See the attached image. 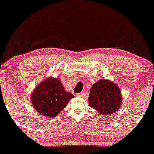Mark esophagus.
<instances>
[{
  "label": "esophagus",
  "mask_w": 154,
  "mask_h": 154,
  "mask_svg": "<svg viewBox=\"0 0 154 154\" xmlns=\"http://www.w3.org/2000/svg\"><path fill=\"white\" fill-rule=\"evenodd\" d=\"M85 92L83 91V92H81V93L78 94V96L80 97H83L85 96Z\"/></svg>",
  "instance_id": "obj_1"
}]
</instances>
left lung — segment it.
<instances>
[{
    "label": "left lung",
    "mask_w": 154,
    "mask_h": 154,
    "mask_svg": "<svg viewBox=\"0 0 154 154\" xmlns=\"http://www.w3.org/2000/svg\"><path fill=\"white\" fill-rule=\"evenodd\" d=\"M119 86L109 80L101 79L92 86L88 98L90 106L102 115L113 114L122 103Z\"/></svg>",
    "instance_id": "1"
}]
</instances>
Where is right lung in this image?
Returning a JSON list of instances; mask_svg holds the SVG:
<instances>
[{"label": "right lung", "mask_w": 154, "mask_h": 154, "mask_svg": "<svg viewBox=\"0 0 154 154\" xmlns=\"http://www.w3.org/2000/svg\"><path fill=\"white\" fill-rule=\"evenodd\" d=\"M73 97V94L65 91L60 79L50 77L35 88L31 100L40 115L52 118L57 116Z\"/></svg>", "instance_id": "1"}]
</instances>
